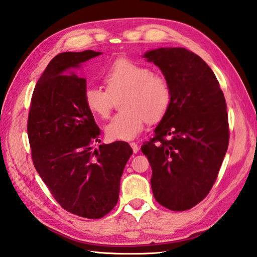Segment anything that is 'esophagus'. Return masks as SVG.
<instances>
[{"instance_id":"1","label":"esophagus","mask_w":257,"mask_h":257,"mask_svg":"<svg viewBox=\"0 0 257 257\" xmlns=\"http://www.w3.org/2000/svg\"><path fill=\"white\" fill-rule=\"evenodd\" d=\"M130 145V147L133 148V152L136 154L139 150V146H138V144H136V143H130L129 144Z\"/></svg>"}]
</instances>
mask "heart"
I'll use <instances>...</instances> for the list:
<instances>
[{
  "mask_svg": "<svg viewBox=\"0 0 257 257\" xmlns=\"http://www.w3.org/2000/svg\"><path fill=\"white\" fill-rule=\"evenodd\" d=\"M104 89L88 85L83 102L93 115L105 119L111 111L113 98L124 93L122 111L114 114L105 125L110 140H130L143 132L146 123L157 122L167 113L172 102V90L167 79L153 73L144 64L129 59H118L103 69Z\"/></svg>",
  "mask_w": 257,
  "mask_h": 257,
  "instance_id": "obj_1",
  "label": "heart"
}]
</instances>
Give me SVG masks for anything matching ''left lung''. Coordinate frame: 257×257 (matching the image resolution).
<instances>
[{
  "mask_svg": "<svg viewBox=\"0 0 257 257\" xmlns=\"http://www.w3.org/2000/svg\"><path fill=\"white\" fill-rule=\"evenodd\" d=\"M162 70L172 102L142 146L152 166L157 202L175 212L194 207L208 195L227 152V107L207 63L184 48H160L144 55Z\"/></svg>",
  "mask_w": 257,
  "mask_h": 257,
  "instance_id": "1",
  "label": "left lung"
}]
</instances>
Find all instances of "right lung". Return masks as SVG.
Wrapping results in <instances>:
<instances>
[{
    "instance_id": "add662e5",
    "label": "right lung",
    "mask_w": 257,
    "mask_h": 257,
    "mask_svg": "<svg viewBox=\"0 0 257 257\" xmlns=\"http://www.w3.org/2000/svg\"><path fill=\"white\" fill-rule=\"evenodd\" d=\"M100 52L54 57L35 85L28 117L33 165L67 212L97 219L118 203L120 178L133 149L124 142L100 145V129L83 102L85 79L65 70Z\"/></svg>"
}]
</instances>
